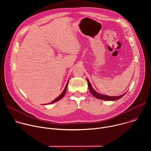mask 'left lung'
<instances>
[{"label": "left lung", "mask_w": 151, "mask_h": 151, "mask_svg": "<svg viewBox=\"0 0 151 151\" xmlns=\"http://www.w3.org/2000/svg\"><path fill=\"white\" fill-rule=\"evenodd\" d=\"M87 82H88V88H89V90L91 92V93L97 99H101V100H108V101H114V100H118L119 99H121V97H122L125 94H122V95H121V96H106V95H104V94H100L97 91H96L94 88H93L92 85L91 84V83L90 82L89 80L88 79H87Z\"/></svg>", "instance_id": "left-lung-1"}]
</instances>
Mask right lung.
I'll return each instance as SVG.
<instances>
[{
  "label": "right lung",
  "instance_id": "1",
  "mask_svg": "<svg viewBox=\"0 0 151 151\" xmlns=\"http://www.w3.org/2000/svg\"><path fill=\"white\" fill-rule=\"evenodd\" d=\"M68 82H69V80H68V82H67V83H66V85L65 88H64V89L63 91L61 93V94L58 97H57L56 99H55L49 103H48L49 104H51V103H55V102H56V101H59L60 100H61V99L64 96V95H65L66 92L67 87H68Z\"/></svg>",
  "mask_w": 151,
  "mask_h": 151
}]
</instances>
